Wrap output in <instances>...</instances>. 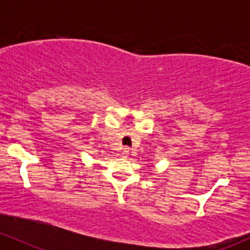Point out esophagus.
Returning a JSON list of instances; mask_svg holds the SVG:
<instances>
[{
    "label": "esophagus",
    "mask_w": 250,
    "mask_h": 250,
    "mask_svg": "<svg viewBox=\"0 0 250 250\" xmlns=\"http://www.w3.org/2000/svg\"><path fill=\"white\" fill-rule=\"evenodd\" d=\"M129 153H130V148H123V150H122V154L123 155H125V156H127V155H129Z\"/></svg>",
    "instance_id": "esophagus-1"
}]
</instances>
